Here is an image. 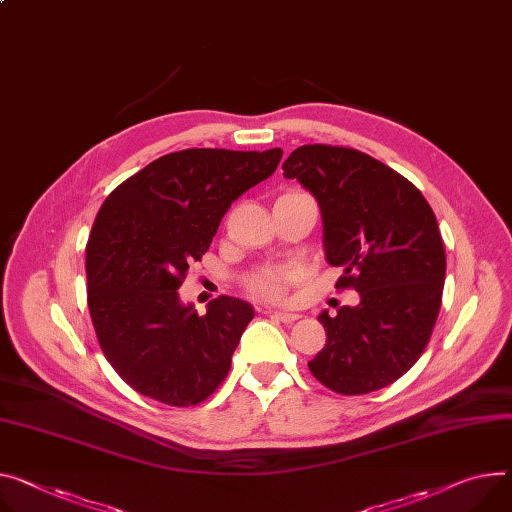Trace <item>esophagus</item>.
Instances as JSON below:
<instances>
[{
    "label": "esophagus",
    "instance_id": "esophagus-1",
    "mask_svg": "<svg viewBox=\"0 0 512 512\" xmlns=\"http://www.w3.org/2000/svg\"><path fill=\"white\" fill-rule=\"evenodd\" d=\"M268 313H272V318H277V320H281L283 324H291V322L299 320V316H297V313H289V311H268Z\"/></svg>",
    "mask_w": 512,
    "mask_h": 512
}]
</instances>
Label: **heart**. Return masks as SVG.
I'll return each instance as SVG.
<instances>
[{"mask_svg": "<svg viewBox=\"0 0 512 512\" xmlns=\"http://www.w3.org/2000/svg\"><path fill=\"white\" fill-rule=\"evenodd\" d=\"M299 277V270L293 266L287 268H262L252 274L248 287L256 297L262 299H281L287 287Z\"/></svg>", "mask_w": 512, "mask_h": 512, "instance_id": "obj_1", "label": "heart"}]
</instances>
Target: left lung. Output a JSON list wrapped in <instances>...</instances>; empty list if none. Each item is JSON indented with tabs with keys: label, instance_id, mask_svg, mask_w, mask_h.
Masks as SVG:
<instances>
[{
	"label": "left lung",
	"instance_id": "obj_1",
	"mask_svg": "<svg viewBox=\"0 0 512 512\" xmlns=\"http://www.w3.org/2000/svg\"><path fill=\"white\" fill-rule=\"evenodd\" d=\"M322 211L324 252L342 268L336 287L361 301L324 309L326 346L307 365L342 396H361L400 379L435 328L445 248L422 192L375 157L348 147L303 145L283 164Z\"/></svg>",
	"mask_w": 512,
	"mask_h": 512
}]
</instances>
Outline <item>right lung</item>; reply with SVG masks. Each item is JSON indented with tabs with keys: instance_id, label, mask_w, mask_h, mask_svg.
I'll return each mask as SVG.
<instances>
[{
	"instance_id": "1",
	"label": "right lung",
	"mask_w": 512,
	"mask_h": 512,
	"mask_svg": "<svg viewBox=\"0 0 512 512\" xmlns=\"http://www.w3.org/2000/svg\"><path fill=\"white\" fill-rule=\"evenodd\" d=\"M281 157L279 147L184 149L106 196L86 246L88 307L104 357L141 396L194 406L225 379L252 305L221 295L199 316L178 289L231 203Z\"/></svg>"
}]
</instances>
